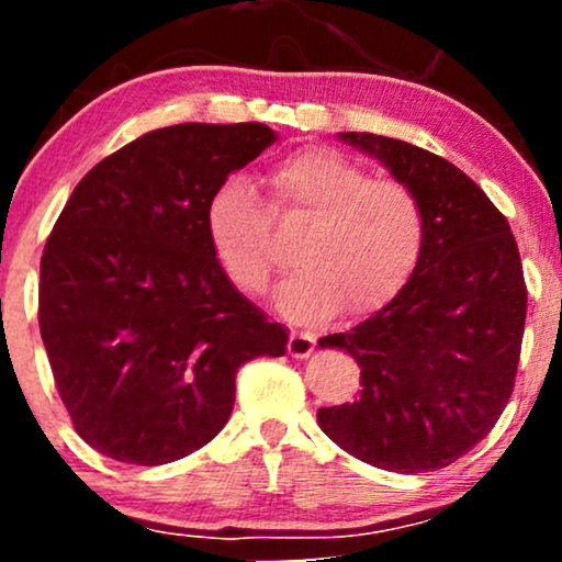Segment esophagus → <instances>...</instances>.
<instances>
[{"label": "esophagus", "mask_w": 562, "mask_h": 562, "mask_svg": "<svg viewBox=\"0 0 562 562\" xmlns=\"http://www.w3.org/2000/svg\"><path fill=\"white\" fill-rule=\"evenodd\" d=\"M314 351V338L308 333H299V330H293L290 333V338H288V353L290 357H295V359H303V357H308V353Z\"/></svg>", "instance_id": "1"}]
</instances>
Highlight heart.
<instances>
[{"label":"heart","instance_id":"1","mask_svg":"<svg viewBox=\"0 0 562 562\" xmlns=\"http://www.w3.org/2000/svg\"><path fill=\"white\" fill-rule=\"evenodd\" d=\"M269 216L306 222L293 245L295 269L277 288L280 312L319 325L346 306L370 314L402 293L425 248V209L402 179L370 177L327 147H303L267 171ZM254 187L229 177L205 203V235L243 293H263L274 269L272 227Z\"/></svg>","mask_w":562,"mask_h":562}]
</instances>
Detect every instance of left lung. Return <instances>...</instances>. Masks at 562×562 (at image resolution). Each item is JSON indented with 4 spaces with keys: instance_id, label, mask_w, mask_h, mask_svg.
<instances>
[{
    "instance_id": "1",
    "label": "left lung",
    "mask_w": 562,
    "mask_h": 562,
    "mask_svg": "<svg viewBox=\"0 0 562 562\" xmlns=\"http://www.w3.org/2000/svg\"><path fill=\"white\" fill-rule=\"evenodd\" d=\"M338 137L417 192L428 232L402 293L319 340L357 359L362 393L322 406L317 423L367 465L447 468L494 428L513 393L526 325L518 243L486 192L449 160L378 134Z\"/></svg>"
}]
</instances>
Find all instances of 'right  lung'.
I'll return each instance as SVG.
<instances>
[{
	"label": "right lung",
	"mask_w": 562,
	"mask_h": 562,
	"mask_svg": "<svg viewBox=\"0 0 562 562\" xmlns=\"http://www.w3.org/2000/svg\"><path fill=\"white\" fill-rule=\"evenodd\" d=\"M277 134L177 124L142 134L76 184L42 256L38 330L76 434L128 465L205 447L235 406V375L282 357L288 330L232 285L205 203Z\"/></svg>",
	"instance_id": "1"
}]
</instances>
